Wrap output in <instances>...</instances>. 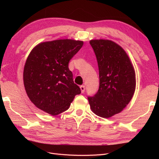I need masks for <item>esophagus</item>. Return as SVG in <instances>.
<instances>
[{"mask_svg":"<svg viewBox=\"0 0 159 159\" xmlns=\"http://www.w3.org/2000/svg\"><path fill=\"white\" fill-rule=\"evenodd\" d=\"M80 89H81V93H84L85 90V87L84 85H81L80 86Z\"/></svg>","mask_w":159,"mask_h":159,"instance_id":"1","label":"esophagus"}]
</instances>
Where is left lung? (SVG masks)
<instances>
[{
  "instance_id": "left-lung-1",
  "label": "left lung",
  "mask_w": 159,
  "mask_h": 159,
  "mask_svg": "<svg viewBox=\"0 0 159 159\" xmlns=\"http://www.w3.org/2000/svg\"><path fill=\"white\" fill-rule=\"evenodd\" d=\"M97 58L99 87L88 97L92 111L109 118L120 113L131 100L136 86L135 72L128 55L122 48L109 40L89 42Z\"/></svg>"
}]
</instances>
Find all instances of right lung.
<instances>
[{
    "instance_id": "add662e5",
    "label": "right lung",
    "mask_w": 159,
    "mask_h": 159,
    "mask_svg": "<svg viewBox=\"0 0 159 159\" xmlns=\"http://www.w3.org/2000/svg\"><path fill=\"white\" fill-rule=\"evenodd\" d=\"M84 44L70 39L44 42L28 56L23 80L28 98L36 106L52 115L65 111L81 93L69 70L70 60Z\"/></svg>"
}]
</instances>
